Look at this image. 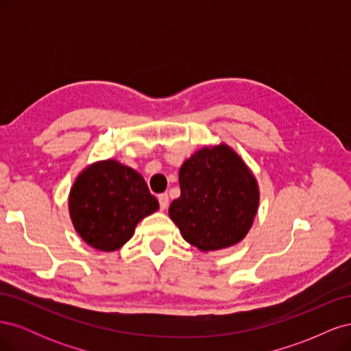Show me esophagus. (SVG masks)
Returning <instances> with one entry per match:
<instances>
[{
	"instance_id": "obj_1",
	"label": "esophagus",
	"mask_w": 351,
	"mask_h": 351,
	"mask_svg": "<svg viewBox=\"0 0 351 351\" xmlns=\"http://www.w3.org/2000/svg\"><path fill=\"white\" fill-rule=\"evenodd\" d=\"M158 200H159V206H161V209L164 210V209H167V206H168V195L167 193H161L158 196Z\"/></svg>"
}]
</instances>
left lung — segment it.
<instances>
[{"label": "left lung", "instance_id": "8db88e82", "mask_svg": "<svg viewBox=\"0 0 351 351\" xmlns=\"http://www.w3.org/2000/svg\"><path fill=\"white\" fill-rule=\"evenodd\" d=\"M178 182L182 195L168 214L187 243L212 252L246 237L258 212L259 186L232 147L204 146L180 167Z\"/></svg>", "mask_w": 351, "mask_h": 351}]
</instances>
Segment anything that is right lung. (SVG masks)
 Here are the masks:
<instances>
[{"label": "right lung", "instance_id": "add662e5", "mask_svg": "<svg viewBox=\"0 0 351 351\" xmlns=\"http://www.w3.org/2000/svg\"><path fill=\"white\" fill-rule=\"evenodd\" d=\"M158 209L143 177L115 159L84 168L69 195L74 230L90 247L102 252L123 247L136 226Z\"/></svg>", "mask_w": 351, "mask_h": 351}]
</instances>
